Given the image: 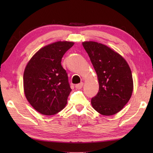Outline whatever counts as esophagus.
Returning a JSON list of instances; mask_svg holds the SVG:
<instances>
[{"mask_svg":"<svg viewBox=\"0 0 153 153\" xmlns=\"http://www.w3.org/2000/svg\"><path fill=\"white\" fill-rule=\"evenodd\" d=\"M83 83H78V84H76V88L77 89H80L82 88L83 87Z\"/></svg>","mask_w":153,"mask_h":153,"instance_id":"1","label":"esophagus"}]
</instances>
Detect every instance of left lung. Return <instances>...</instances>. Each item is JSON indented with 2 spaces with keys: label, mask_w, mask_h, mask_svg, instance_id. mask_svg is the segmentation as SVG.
<instances>
[{
  "label": "left lung",
  "mask_w": 153,
  "mask_h": 153,
  "mask_svg": "<svg viewBox=\"0 0 153 153\" xmlns=\"http://www.w3.org/2000/svg\"><path fill=\"white\" fill-rule=\"evenodd\" d=\"M98 76L99 90L91 105L100 114L118 113L130 99L133 92L132 74L121 55L105 45L94 41L82 43Z\"/></svg>",
  "instance_id": "left-lung-1"
}]
</instances>
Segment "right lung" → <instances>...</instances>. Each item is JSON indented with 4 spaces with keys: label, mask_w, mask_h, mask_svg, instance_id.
Masks as SVG:
<instances>
[{
    "label": "right lung",
    "mask_w": 153,
    "mask_h": 153,
    "mask_svg": "<svg viewBox=\"0 0 153 153\" xmlns=\"http://www.w3.org/2000/svg\"><path fill=\"white\" fill-rule=\"evenodd\" d=\"M74 44L58 41L45 46L34 54L25 67V95L30 105L42 114L54 115L66 105L71 89L61 60Z\"/></svg>",
    "instance_id": "obj_1"
}]
</instances>
